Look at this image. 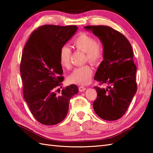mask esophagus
Masks as SVG:
<instances>
[{
	"label": "esophagus",
	"mask_w": 153,
	"mask_h": 153,
	"mask_svg": "<svg viewBox=\"0 0 153 153\" xmlns=\"http://www.w3.org/2000/svg\"><path fill=\"white\" fill-rule=\"evenodd\" d=\"M86 89V88L84 86H80L79 87V91L80 92H82V91H84Z\"/></svg>",
	"instance_id": "esophagus-1"
}]
</instances>
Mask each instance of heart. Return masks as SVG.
<instances>
[{"label": "heart", "mask_w": 153, "mask_h": 153, "mask_svg": "<svg viewBox=\"0 0 153 153\" xmlns=\"http://www.w3.org/2000/svg\"><path fill=\"white\" fill-rule=\"evenodd\" d=\"M72 43L76 49L86 53V59L91 63H97L102 58L103 54L102 45L96 42L91 35L84 33H80L74 39ZM71 54V49L66 45L61 47L59 52V60L62 68H70ZM93 72L92 68L88 65L76 68L68 77V82L77 85H87L91 82Z\"/></svg>", "instance_id": "heart-1"}]
</instances>
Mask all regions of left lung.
I'll use <instances>...</instances> for the list:
<instances>
[{"mask_svg":"<svg viewBox=\"0 0 153 153\" xmlns=\"http://www.w3.org/2000/svg\"><path fill=\"white\" fill-rule=\"evenodd\" d=\"M101 41L103 60L94 79L108 84L107 88L95 87L97 99L93 104L97 115L102 120L114 121L122 117L137 92L136 71L131 44L124 35L106 25H88Z\"/></svg>","mask_w":153,"mask_h":153,"instance_id":"left-lung-1","label":"left lung"}]
</instances>
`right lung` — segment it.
Instances as JSON below:
<instances>
[{"instance_id": "1", "label": "right lung", "mask_w": 153, "mask_h": 153, "mask_svg": "<svg viewBox=\"0 0 153 153\" xmlns=\"http://www.w3.org/2000/svg\"><path fill=\"white\" fill-rule=\"evenodd\" d=\"M77 30L76 25H45L30 35L23 51L20 73L24 99L39 122L53 126L62 122L69 109V102L78 93L71 84L56 93L63 82L59 52Z\"/></svg>"}]
</instances>
